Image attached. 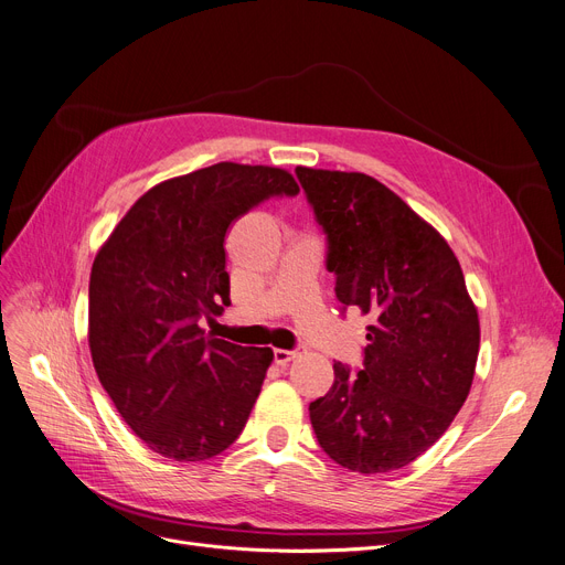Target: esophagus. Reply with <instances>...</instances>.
<instances>
[{
	"mask_svg": "<svg viewBox=\"0 0 565 565\" xmlns=\"http://www.w3.org/2000/svg\"><path fill=\"white\" fill-rule=\"evenodd\" d=\"M301 356V349H294V352H289V349H274V361L276 365H287L291 363L294 359Z\"/></svg>",
	"mask_w": 565,
	"mask_h": 565,
	"instance_id": "1",
	"label": "esophagus"
}]
</instances>
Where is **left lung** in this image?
Instances as JSON below:
<instances>
[{
    "label": "left lung",
    "mask_w": 565,
    "mask_h": 565,
    "mask_svg": "<svg viewBox=\"0 0 565 565\" xmlns=\"http://www.w3.org/2000/svg\"><path fill=\"white\" fill-rule=\"evenodd\" d=\"M329 238L327 268L344 308L370 317L363 370L333 363L310 402L319 446L340 467H407L452 423L471 391L480 324L446 238L363 172L297 168Z\"/></svg>",
    "instance_id": "left-lung-1"
}]
</instances>
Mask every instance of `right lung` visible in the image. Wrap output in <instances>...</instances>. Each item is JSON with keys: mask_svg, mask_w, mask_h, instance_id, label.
I'll use <instances>...</instances> for the list:
<instances>
[{"mask_svg": "<svg viewBox=\"0 0 565 565\" xmlns=\"http://www.w3.org/2000/svg\"><path fill=\"white\" fill-rule=\"evenodd\" d=\"M297 193L287 170L225 160L149 188L96 253L89 349L98 382L163 458L209 460L244 429L274 352L206 338L198 321L230 303L232 223Z\"/></svg>", "mask_w": 565, "mask_h": 565, "instance_id": "right-lung-1", "label": "right lung"}]
</instances>
